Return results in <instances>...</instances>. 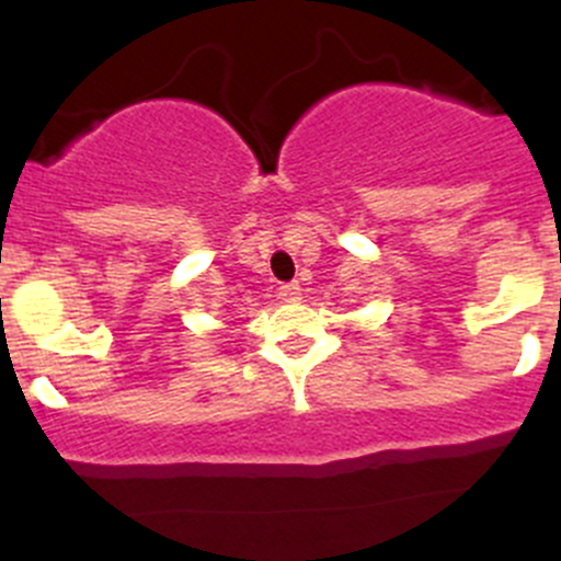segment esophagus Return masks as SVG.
<instances>
[{
    "label": "esophagus",
    "instance_id": "34e87169",
    "mask_svg": "<svg viewBox=\"0 0 561 561\" xmlns=\"http://www.w3.org/2000/svg\"><path fill=\"white\" fill-rule=\"evenodd\" d=\"M279 298L287 304L301 301V285H298V282H287V285L279 287Z\"/></svg>",
    "mask_w": 561,
    "mask_h": 561
}]
</instances>
